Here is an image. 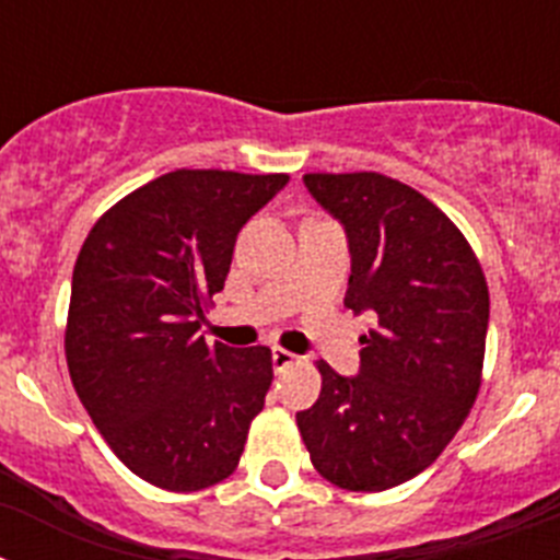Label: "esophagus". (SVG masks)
Returning a JSON list of instances; mask_svg holds the SVG:
<instances>
[{
	"instance_id": "obj_1",
	"label": "esophagus",
	"mask_w": 560,
	"mask_h": 560,
	"mask_svg": "<svg viewBox=\"0 0 560 560\" xmlns=\"http://www.w3.org/2000/svg\"><path fill=\"white\" fill-rule=\"evenodd\" d=\"M294 361H296V355L289 353V350H283V348L271 350V368H275V373H283V370L291 368Z\"/></svg>"
}]
</instances>
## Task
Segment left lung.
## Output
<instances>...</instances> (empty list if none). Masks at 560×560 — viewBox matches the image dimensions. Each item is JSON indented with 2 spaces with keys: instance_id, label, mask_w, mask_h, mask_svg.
I'll list each match as a JSON object with an SVG mask.
<instances>
[{
  "instance_id": "left-lung-1",
  "label": "left lung",
  "mask_w": 560,
  "mask_h": 560,
  "mask_svg": "<svg viewBox=\"0 0 560 560\" xmlns=\"http://www.w3.org/2000/svg\"><path fill=\"white\" fill-rule=\"evenodd\" d=\"M314 201L345 230V305L373 314L355 375L319 361L323 393L296 427L311 463L348 491L418 477L463 427L479 393L488 283L463 232L404 182L308 173Z\"/></svg>"
}]
</instances>
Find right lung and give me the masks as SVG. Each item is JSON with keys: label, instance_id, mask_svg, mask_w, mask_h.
I'll use <instances>...</instances> for the list:
<instances>
[{"label": "right lung", "instance_id": "1", "mask_svg": "<svg viewBox=\"0 0 560 560\" xmlns=\"http://www.w3.org/2000/svg\"><path fill=\"white\" fill-rule=\"evenodd\" d=\"M285 173L173 171L92 226L72 271L67 364L112 452L145 482L199 491L235 471L271 387L269 348L207 345V296Z\"/></svg>", "mask_w": 560, "mask_h": 560}]
</instances>
